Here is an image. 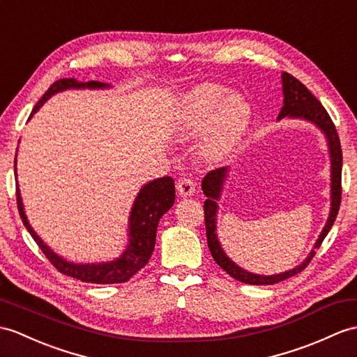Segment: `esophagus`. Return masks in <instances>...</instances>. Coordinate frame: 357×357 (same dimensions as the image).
<instances>
[{
    "label": "esophagus",
    "instance_id": "1",
    "mask_svg": "<svg viewBox=\"0 0 357 357\" xmlns=\"http://www.w3.org/2000/svg\"><path fill=\"white\" fill-rule=\"evenodd\" d=\"M176 188H178V193L181 196H193L195 190H196V184L192 178L184 176L176 182Z\"/></svg>",
    "mask_w": 357,
    "mask_h": 357
}]
</instances>
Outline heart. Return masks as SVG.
<instances>
[{
  "mask_svg": "<svg viewBox=\"0 0 357 357\" xmlns=\"http://www.w3.org/2000/svg\"><path fill=\"white\" fill-rule=\"evenodd\" d=\"M218 84H201L182 98L175 115L181 135L193 137L206 128L202 152L210 160H222L242 141L251 119V106L242 94H228Z\"/></svg>",
  "mask_w": 357,
  "mask_h": 357,
  "instance_id": "b5f03b06",
  "label": "heart"
}]
</instances>
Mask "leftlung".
<instances>
[{"label":"left lung","mask_w":357,"mask_h":357,"mask_svg":"<svg viewBox=\"0 0 357 357\" xmlns=\"http://www.w3.org/2000/svg\"><path fill=\"white\" fill-rule=\"evenodd\" d=\"M283 93H284V106L281 107V112L278 115V120L284 117H298L309 120L317 124L318 128L322 129L327 139H328V149H330V158H331V210L330 216L326 223L324 229L318 238V242L314 243L313 251L310 255L305 259L300 266H296L291 271L277 273V275H257V273L246 272L242 268H238L236 263L231 261L227 254L223 252L220 248L219 240L216 237V211H218V204L216 201L220 197L223 181L227 178V169H216L211 170L205 175L202 179V190L204 195L208 197L204 204V214H205V229H206V243H208L210 252L213 255L214 261H216L219 266L229 273L231 277L236 278L237 281H242L246 284H275L280 281L291 278L296 273H300L303 269L307 268V264L317 254V250L324 242L326 236L328 234L330 228L333 227L336 220L339 206H341V193H342V185H341V178H342V151H341V141H339L337 130L335 128L333 121H331L328 112L326 107L321 105V102L314 97L310 91L303 85L300 80L295 79L292 74L283 73Z\"/></svg>","instance_id":"8db88e82"}]
</instances>
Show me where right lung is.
<instances>
[{
  "mask_svg": "<svg viewBox=\"0 0 357 357\" xmlns=\"http://www.w3.org/2000/svg\"><path fill=\"white\" fill-rule=\"evenodd\" d=\"M107 85L102 82L91 80L86 84H79L76 79H61L47 89V93L40 97V100L33 107L30 117L35 114L40 106L44 105L47 98L52 97L54 93L68 89V88H105ZM16 165V160H15ZM16 169V167H15ZM173 202H175V181L170 176H164L149 182L135 199L134 206H132L130 218H129V238L130 242L123 252L120 259L109 263H98V264H74L61 259L56 255L50 248L38 237L33 231L30 223L24 214L22 201L20 196V190L16 188V204H18L20 216L22 219L24 227L27 228L33 240L38 243L40 251L45 254L50 263L59 271L63 275L77 278L85 283L96 284H114V283H126L135 273L143 269L147 261L151 260L152 252L155 250L156 240V228H158L160 219L167 213Z\"/></svg>",
  "mask_w": 357,
  "mask_h": 357,
  "instance_id": "1",
  "label": "right lung"
}]
</instances>
